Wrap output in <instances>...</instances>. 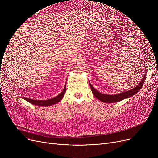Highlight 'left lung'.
<instances>
[{"label": "left lung", "mask_w": 158, "mask_h": 158, "mask_svg": "<svg viewBox=\"0 0 158 158\" xmlns=\"http://www.w3.org/2000/svg\"><path fill=\"white\" fill-rule=\"evenodd\" d=\"M146 79V75L142 80V81L140 82V83L135 88L133 89H132L129 91H127V92L120 93L118 94H116V95H107V94H103L100 92H97V91L92 86L90 83L89 86L91 88V89H92V92L94 94V95L97 98L98 100H100L102 102H106V103H113V102H117L123 100L126 98L130 97L131 96H133L135 95L137 92H138L140 90V89L142 88L143 83L145 82V80Z\"/></svg>", "instance_id": "8db88e82"}]
</instances>
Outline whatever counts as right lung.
Masks as SVG:
<instances>
[{"mask_svg":"<svg viewBox=\"0 0 158 158\" xmlns=\"http://www.w3.org/2000/svg\"><path fill=\"white\" fill-rule=\"evenodd\" d=\"M66 85L64 86V88L63 90V92L58 95L57 96L51 98V99H48V100H43V101H38V100H32V99L31 98H28L26 97H23V98H24L25 100H26L27 101H28L29 102H30L32 104H35L36 106H51L53 104H55L57 102H59L61 99L63 98L64 93L66 92Z\"/></svg>","mask_w":158,"mask_h":158,"instance_id":"obj_1","label":"right lung"}]
</instances>
